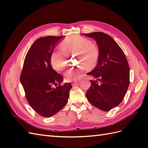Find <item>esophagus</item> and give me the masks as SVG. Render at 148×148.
<instances>
[{
  "mask_svg": "<svg viewBox=\"0 0 148 148\" xmlns=\"http://www.w3.org/2000/svg\"><path fill=\"white\" fill-rule=\"evenodd\" d=\"M79 83H80V82H78H78H75L73 83V85H76V84H78Z\"/></svg>",
  "mask_w": 148,
  "mask_h": 148,
  "instance_id": "34e87169",
  "label": "esophagus"
}]
</instances>
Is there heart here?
I'll use <instances>...</instances> for the list:
<instances>
[{
	"instance_id": "b5f03b06",
	"label": "heart",
	"mask_w": 148,
	"mask_h": 148,
	"mask_svg": "<svg viewBox=\"0 0 148 148\" xmlns=\"http://www.w3.org/2000/svg\"><path fill=\"white\" fill-rule=\"evenodd\" d=\"M61 50L55 51L51 56V63L53 68L57 71H62L67 65V55L77 53L79 63H84L87 66H93L99 58V49L88 39L80 36H74L64 39L60 43ZM86 70L85 64L77 69L68 70L64 74L65 80L73 82L80 79Z\"/></svg>"
}]
</instances>
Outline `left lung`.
<instances>
[{
  "instance_id": "obj_1",
  "label": "left lung",
  "mask_w": 148,
  "mask_h": 148,
  "mask_svg": "<svg viewBox=\"0 0 148 148\" xmlns=\"http://www.w3.org/2000/svg\"><path fill=\"white\" fill-rule=\"evenodd\" d=\"M94 39L99 47L98 63L88 73L95 80L86 97L92 105L105 112L118 106L129 85V66L124 53L109 35L102 32L83 34ZM98 81L101 82L99 84Z\"/></svg>"
}]
</instances>
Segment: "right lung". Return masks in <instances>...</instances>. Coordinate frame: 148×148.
Segmentation results:
<instances>
[{
    "label": "right lung",
    "mask_w": 148,
    "mask_h": 148,
    "mask_svg": "<svg viewBox=\"0 0 148 148\" xmlns=\"http://www.w3.org/2000/svg\"><path fill=\"white\" fill-rule=\"evenodd\" d=\"M63 37L51 36L38 39L24 60L21 82L29 106L42 117H51L62 109L72 88L70 83L59 84L63 78L51 64L52 52Z\"/></svg>",
    "instance_id": "right-lung-1"
}]
</instances>
